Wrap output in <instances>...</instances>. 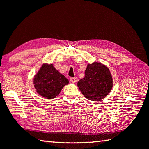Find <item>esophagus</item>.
I'll use <instances>...</instances> for the list:
<instances>
[{"instance_id":"obj_1","label":"esophagus","mask_w":149,"mask_h":149,"mask_svg":"<svg viewBox=\"0 0 149 149\" xmlns=\"http://www.w3.org/2000/svg\"><path fill=\"white\" fill-rule=\"evenodd\" d=\"M70 82L72 83H75V82H76L77 81V78L76 77H70Z\"/></svg>"}]
</instances>
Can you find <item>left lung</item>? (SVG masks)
<instances>
[{
  "instance_id": "left-lung-1",
  "label": "left lung",
  "mask_w": 149,
  "mask_h": 149,
  "mask_svg": "<svg viewBox=\"0 0 149 149\" xmlns=\"http://www.w3.org/2000/svg\"><path fill=\"white\" fill-rule=\"evenodd\" d=\"M83 95L92 101L104 99L113 87V79L109 68L100 63L88 64L85 76L77 83Z\"/></svg>"
}]
</instances>
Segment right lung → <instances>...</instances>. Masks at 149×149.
<instances>
[{
  "mask_svg": "<svg viewBox=\"0 0 149 149\" xmlns=\"http://www.w3.org/2000/svg\"><path fill=\"white\" fill-rule=\"evenodd\" d=\"M37 93L47 99L58 96L68 80L57 70L52 64H43L34 78Z\"/></svg>",
  "mask_w": 149,
  "mask_h": 149,
  "instance_id": "obj_1",
  "label": "right lung"
}]
</instances>
